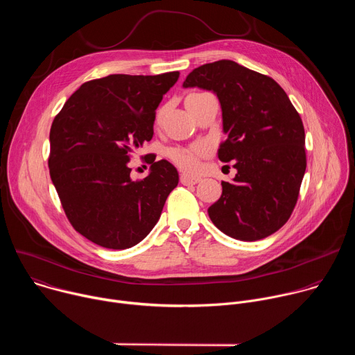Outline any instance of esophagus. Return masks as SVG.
Returning a JSON list of instances; mask_svg holds the SVG:
<instances>
[{
	"instance_id": "1",
	"label": "esophagus",
	"mask_w": 355,
	"mask_h": 355,
	"mask_svg": "<svg viewBox=\"0 0 355 355\" xmlns=\"http://www.w3.org/2000/svg\"><path fill=\"white\" fill-rule=\"evenodd\" d=\"M180 181L184 185H195V184H198L200 181V178L199 177H192V175H188V174H181Z\"/></svg>"
}]
</instances>
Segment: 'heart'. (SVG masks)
Returning <instances> with one entry per match:
<instances>
[{
  "label": "heart",
  "instance_id": "heart-1",
  "mask_svg": "<svg viewBox=\"0 0 355 355\" xmlns=\"http://www.w3.org/2000/svg\"><path fill=\"white\" fill-rule=\"evenodd\" d=\"M205 153L204 146H195L189 148H173L170 151L171 160L185 171H196L199 167V157Z\"/></svg>",
  "mask_w": 355,
  "mask_h": 355
}]
</instances>
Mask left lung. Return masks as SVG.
Segmentation results:
<instances>
[{
  "instance_id": "obj_1",
  "label": "left lung",
  "mask_w": 355,
  "mask_h": 355,
  "mask_svg": "<svg viewBox=\"0 0 355 355\" xmlns=\"http://www.w3.org/2000/svg\"><path fill=\"white\" fill-rule=\"evenodd\" d=\"M182 87L214 91L222 107L223 132L218 157L236 162L233 182L209 207L225 234L256 241L281 229L292 215L306 170L305 129L281 85L232 60L193 69Z\"/></svg>"
}]
</instances>
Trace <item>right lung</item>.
<instances>
[{
	"mask_svg": "<svg viewBox=\"0 0 355 355\" xmlns=\"http://www.w3.org/2000/svg\"><path fill=\"white\" fill-rule=\"evenodd\" d=\"M178 71L157 76L111 74L84 83L50 128V178L71 226L89 241L114 250L133 247L156 226L178 184L167 160L130 178L133 151L153 137L156 110Z\"/></svg>",
	"mask_w": 355,
	"mask_h": 355,
	"instance_id": "obj_1",
	"label": "right lung"
}]
</instances>
